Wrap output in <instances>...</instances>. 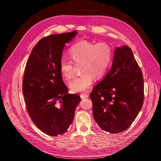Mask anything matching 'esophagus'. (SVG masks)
Segmentation results:
<instances>
[{"label": "esophagus", "mask_w": 161, "mask_h": 161, "mask_svg": "<svg viewBox=\"0 0 161 161\" xmlns=\"http://www.w3.org/2000/svg\"><path fill=\"white\" fill-rule=\"evenodd\" d=\"M80 96H81V99H85V98H87L88 97H89V96H88L87 94H82L80 95Z\"/></svg>", "instance_id": "esophagus-1"}]
</instances>
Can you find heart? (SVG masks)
I'll use <instances>...</instances> for the list:
<instances>
[{
	"label": "heart",
	"instance_id": "obj_1",
	"mask_svg": "<svg viewBox=\"0 0 161 161\" xmlns=\"http://www.w3.org/2000/svg\"><path fill=\"white\" fill-rule=\"evenodd\" d=\"M69 54L75 65L81 64V75L75 77L69 84L74 93L86 92L96 78H101L108 71L113 59V51L110 45L104 43H94L81 41L69 49ZM59 71L66 80L73 77L74 64L69 60L61 59Z\"/></svg>",
	"mask_w": 161,
	"mask_h": 161
}]
</instances>
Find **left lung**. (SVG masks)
Instances as JSON below:
<instances>
[{
	"label": "left lung",
	"instance_id": "1",
	"mask_svg": "<svg viewBox=\"0 0 161 161\" xmlns=\"http://www.w3.org/2000/svg\"><path fill=\"white\" fill-rule=\"evenodd\" d=\"M110 70L92 90L93 115L100 128L117 134L129 128L144 100L142 71L131 49L117 47Z\"/></svg>",
	"mask_w": 161,
	"mask_h": 161
}]
</instances>
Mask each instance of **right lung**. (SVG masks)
I'll list each match as a JSON object with an SVG mask.
<instances>
[{
  "label": "right lung",
  "instance_id": "add662e5",
  "mask_svg": "<svg viewBox=\"0 0 161 161\" xmlns=\"http://www.w3.org/2000/svg\"><path fill=\"white\" fill-rule=\"evenodd\" d=\"M77 34L51 35L35 45L26 65L23 92L32 121L47 135L65 133L74 118L81 101L79 95L69 94L59 71L65 43Z\"/></svg>",
  "mask_w": 161,
  "mask_h": 161
}]
</instances>
